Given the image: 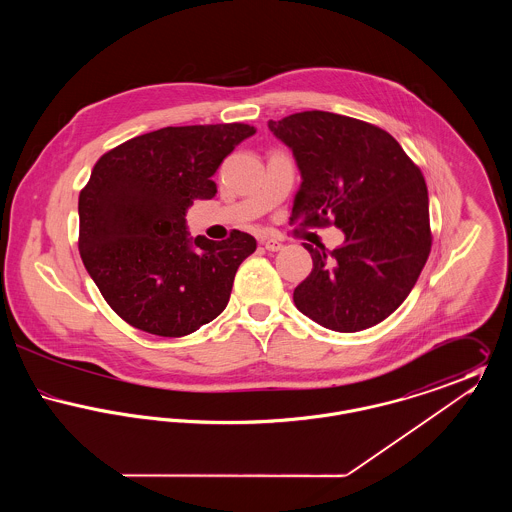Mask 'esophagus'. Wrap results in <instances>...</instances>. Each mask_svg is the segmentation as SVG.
<instances>
[{
    "label": "esophagus",
    "mask_w": 512,
    "mask_h": 512,
    "mask_svg": "<svg viewBox=\"0 0 512 512\" xmlns=\"http://www.w3.org/2000/svg\"><path fill=\"white\" fill-rule=\"evenodd\" d=\"M261 244L267 251H280L284 247L280 240H274V238H265V240H261Z\"/></svg>",
    "instance_id": "34e87169"
}]
</instances>
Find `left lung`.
I'll return each mask as SVG.
<instances>
[{"mask_svg": "<svg viewBox=\"0 0 512 512\" xmlns=\"http://www.w3.org/2000/svg\"><path fill=\"white\" fill-rule=\"evenodd\" d=\"M292 149L301 186L290 222L334 224L345 242L305 249L311 274L293 290L295 307L336 332L370 328L407 299L432 247L428 188L386 130L328 111L268 121Z\"/></svg>", "mask_w": 512, "mask_h": 512, "instance_id": "left-lung-1", "label": "left lung"}]
</instances>
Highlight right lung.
<instances>
[{
	"label": "right lung",
	"instance_id": "right-lung-1",
	"mask_svg": "<svg viewBox=\"0 0 512 512\" xmlns=\"http://www.w3.org/2000/svg\"><path fill=\"white\" fill-rule=\"evenodd\" d=\"M249 124L167 126L99 157L78 197L82 263L109 307L130 326L180 338L219 317L253 236L190 238L186 211L211 199L226 155Z\"/></svg>",
	"mask_w": 512,
	"mask_h": 512
}]
</instances>
